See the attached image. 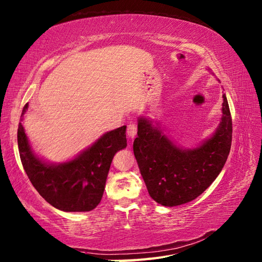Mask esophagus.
<instances>
[{
    "label": "esophagus",
    "instance_id": "obj_1",
    "mask_svg": "<svg viewBox=\"0 0 262 262\" xmlns=\"http://www.w3.org/2000/svg\"><path fill=\"white\" fill-rule=\"evenodd\" d=\"M137 134V124L136 123H130L127 126V135L129 138H134Z\"/></svg>",
    "mask_w": 262,
    "mask_h": 262
}]
</instances>
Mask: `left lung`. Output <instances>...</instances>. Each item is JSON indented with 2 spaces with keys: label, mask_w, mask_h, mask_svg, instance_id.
<instances>
[{
  "label": "left lung",
  "mask_w": 262,
  "mask_h": 262,
  "mask_svg": "<svg viewBox=\"0 0 262 262\" xmlns=\"http://www.w3.org/2000/svg\"><path fill=\"white\" fill-rule=\"evenodd\" d=\"M222 98L220 124L213 135L196 147H181L159 123L138 117L134 155L150 198L159 204L176 206L191 202L222 171L232 142V119L226 94Z\"/></svg>",
  "instance_id": "obj_1"
}]
</instances>
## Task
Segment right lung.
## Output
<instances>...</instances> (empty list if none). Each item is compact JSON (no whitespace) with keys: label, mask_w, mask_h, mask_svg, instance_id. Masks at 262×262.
Masks as SVG:
<instances>
[{"label":"right lung","mask_w":262,"mask_h":262,"mask_svg":"<svg viewBox=\"0 0 262 262\" xmlns=\"http://www.w3.org/2000/svg\"><path fill=\"white\" fill-rule=\"evenodd\" d=\"M29 103L24 106L21 121ZM17 145L24 171L40 195L66 212H87L100 203L114 155L127 146L126 126L107 132L72 160L50 163L34 153L22 123Z\"/></svg>","instance_id":"right-lung-1"}]
</instances>
